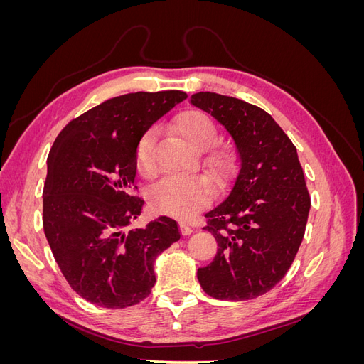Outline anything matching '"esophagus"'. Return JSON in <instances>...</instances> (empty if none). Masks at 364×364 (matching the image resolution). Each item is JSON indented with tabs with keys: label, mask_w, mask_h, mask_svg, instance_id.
Returning a JSON list of instances; mask_svg holds the SVG:
<instances>
[{
	"label": "esophagus",
	"mask_w": 364,
	"mask_h": 364,
	"mask_svg": "<svg viewBox=\"0 0 364 364\" xmlns=\"http://www.w3.org/2000/svg\"><path fill=\"white\" fill-rule=\"evenodd\" d=\"M179 226H181V230H182V235H190V234L193 232V229H191V226H188V225H185V223H181Z\"/></svg>",
	"instance_id": "obj_1"
}]
</instances>
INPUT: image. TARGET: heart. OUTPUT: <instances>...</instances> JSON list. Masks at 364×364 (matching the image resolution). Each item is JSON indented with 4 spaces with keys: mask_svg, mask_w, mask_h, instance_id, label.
I'll return each instance as SVG.
<instances>
[{
    "mask_svg": "<svg viewBox=\"0 0 364 364\" xmlns=\"http://www.w3.org/2000/svg\"><path fill=\"white\" fill-rule=\"evenodd\" d=\"M174 126L178 134L194 150L208 147L203 153V165L211 171L218 183L225 182L232 171L234 155L226 146H211L217 136L214 121L206 114L191 109L176 118ZM153 142H155V134L150 130L139 139L136 147V167L144 178H151L156 173V165L151 155ZM211 193L213 183L206 176L165 178L150 191V205L159 214L190 218L206 205Z\"/></svg>",
    "mask_w": 364,
    "mask_h": 364,
    "instance_id": "b5f03b06",
    "label": "heart"
}]
</instances>
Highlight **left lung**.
Segmentation results:
<instances>
[{
  "label": "left lung",
  "instance_id": "1",
  "mask_svg": "<svg viewBox=\"0 0 364 364\" xmlns=\"http://www.w3.org/2000/svg\"><path fill=\"white\" fill-rule=\"evenodd\" d=\"M191 105L225 126L238 153L225 199L205 214L218 249L197 279L215 299H253L285 277L302 243L311 200L301 162L261 107L215 92L193 94Z\"/></svg>",
  "mask_w": 364,
  "mask_h": 364
}]
</instances>
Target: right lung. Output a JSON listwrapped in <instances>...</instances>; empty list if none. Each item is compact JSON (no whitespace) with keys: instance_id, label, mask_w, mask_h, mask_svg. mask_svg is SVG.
<instances>
[{"instance_id":"1","label":"right lung","mask_w":364,"mask_h":364,"mask_svg":"<svg viewBox=\"0 0 364 364\" xmlns=\"http://www.w3.org/2000/svg\"><path fill=\"white\" fill-rule=\"evenodd\" d=\"M182 91L132 92L98 105L63 127L50 150L43 185V232L71 289L119 310L136 305L156 282V257L181 238L159 217L129 229L144 200L134 196L136 147Z\"/></svg>"}]
</instances>
